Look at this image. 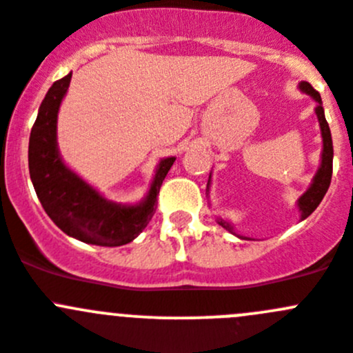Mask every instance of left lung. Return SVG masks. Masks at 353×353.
Returning <instances> with one entry per match:
<instances>
[{
    "label": "left lung",
    "mask_w": 353,
    "mask_h": 353,
    "mask_svg": "<svg viewBox=\"0 0 353 353\" xmlns=\"http://www.w3.org/2000/svg\"><path fill=\"white\" fill-rule=\"evenodd\" d=\"M298 88L303 92V94L310 95V97L314 99L315 102H317V106H315V114H317L319 127H321V136H322L321 165H319L317 172H315V176H314V179H312L308 190H306V192L303 193L301 196H299L298 202H296V205H298V210H299V221H303V219H306V217L310 216V214L314 212L315 209H317L319 203L322 202L324 195L327 193L329 184H331V176H332V139H331V130H329V125H327V121H325V114H324V108H322L321 94H319V92L315 90V88L312 87L310 83H308V81H301V83L298 85ZM210 176H212V172H210ZM210 176H209V181H207V190H205L207 196H209V193H210ZM216 221H217V225L223 226L226 232L233 233V235H236L239 239L252 240V239H249V236L239 235V233L235 232V228H233L232 223L226 221L225 217H216Z\"/></svg>",
    "instance_id": "1"
}]
</instances>
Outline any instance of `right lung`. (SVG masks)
I'll use <instances>...</instances> for the list:
<instances>
[{
  "label": "right lung",
  "mask_w": 353,
  "mask_h": 353,
  "mask_svg": "<svg viewBox=\"0 0 353 353\" xmlns=\"http://www.w3.org/2000/svg\"><path fill=\"white\" fill-rule=\"evenodd\" d=\"M72 72L48 88L29 136V176L52 221L72 239L102 247L132 242L151 221L157 195L176 157L161 158L146 196L137 203L108 200L64 163L57 144V117Z\"/></svg>",
  "instance_id": "1"
}]
</instances>
